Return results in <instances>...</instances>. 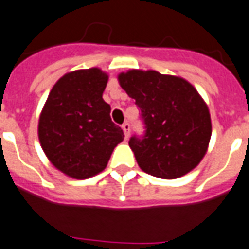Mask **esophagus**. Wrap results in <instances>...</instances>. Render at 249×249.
<instances>
[{
    "label": "esophagus",
    "mask_w": 249,
    "mask_h": 249,
    "mask_svg": "<svg viewBox=\"0 0 249 249\" xmlns=\"http://www.w3.org/2000/svg\"><path fill=\"white\" fill-rule=\"evenodd\" d=\"M130 128H131V127H130V123L128 122H124L122 124V130L123 132H124V137L126 138L130 137Z\"/></svg>",
    "instance_id": "obj_1"
}]
</instances>
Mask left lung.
I'll use <instances>...</instances> for the list:
<instances>
[{
	"instance_id": "obj_1",
	"label": "left lung",
	"mask_w": 249,
	"mask_h": 249,
	"mask_svg": "<svg viewBox=\"0 0 249 249\" xmlns=\"http://www.w3.org/2000/svg\"><path fill=\"white\" fill-rule=\"evenodd\" d=\"M119 83L135 99L144 124L142 137L128 144L143 171L175 179L194 170L206 155L211 139L208 107L186 79L148 70L119 74Z\"/></svg>"
}]
</instances>
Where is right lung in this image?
I'll return each instance as SVG.
<instances>
[{"instance_id":"add662e5","label":"right lung","mask_w":249,"mask_h":249,"mask_svg":"<svg viewBox=\"0 0 249 249\" xmlns=\"http://www.w3.org/2000/svg\"><path fill=\"white\" fill-rule=\"evenodd\" d=\"M106 72L97 67L65 74L49 94L38 123V137L49 160L75 179L103 171L124 138L103 101Z\"/></svg>"}]
</instances>
